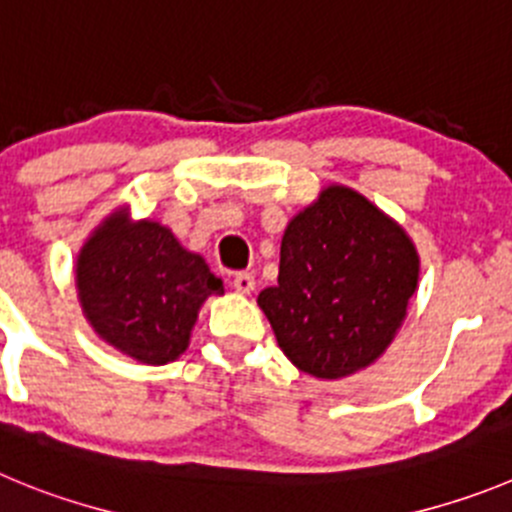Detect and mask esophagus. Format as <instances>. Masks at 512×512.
<instances>
[{"instance_id": "obj_1", "label": "esophagus", "mask_w": 512, "mask_h": 512, "mask_svg": "<svg viewBox=\"0 0 512 512\" xmlns=\"http://www.w3.org/2000/svg\"><path fill=\"white\" fill-rule=\"evenodd\" d=\"M232 285L237 293L250 295L252 290H255V275H252V272H237V275L232 278Z\"/></svg>"}]
</instances>
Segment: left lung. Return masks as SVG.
<instances>
[{
    "label": "left lung",
    "instance_id": "left-lung-1",
    "mask_svg": "<svg viewBox=\"0 0 512 512\" xmlns=\"http://www.w3.org/2000/svg\"><path fill=\"white\" fill-rule=\"evenodd\" d=\"M407 232L346 186H328L288 224L278 285L257 298L300 371L341 379L386 351L417 290Z\"/></svg>",
    "mask_w": 512,
    "mask_h": 512
}]
</instances>
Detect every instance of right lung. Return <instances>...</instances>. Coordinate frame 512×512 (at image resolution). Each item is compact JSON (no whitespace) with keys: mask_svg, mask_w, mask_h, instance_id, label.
<instances>
[{"mask_svg":"<svg viewBox=\"0 0 512 512\" xmlns=\"http://www.w3.org/2000/svg\"><path fill=\"white\" fill-rule=\"evenodd\" d=\"M83 313L103 341L141 364H169L189 346L197 313L224 293L199 255L156 222L105 219L78 257Z\"/></svg>","mask_w":512,"mask_h":512,"instance_id":"right-lung-1","label":"right lung"}]
</instances>
